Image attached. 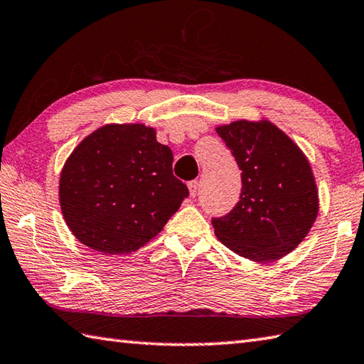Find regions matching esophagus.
Listing matches in <instances>:
<instances>
[{
  "label": "esophagus",
  "instance_id": "34e87169",
  "mask_svg": "<svg viewBox=\"0 0 364 364\" xmlns=\"http://www.w3.org/2000/svg\"><path fill=\"white\" fill-rule=\"evenodd\" d=\"M188 188H189V196L191 199H194V197L197 196V189H199V181H189L188 183Z\"/></svg>",
  "mask_w": 364,
  "mask_h": 364
}]
</instances>
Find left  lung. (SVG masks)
I'll use <instances>...</instances> for the list:
<instances>
[{
    "mask_svg": "<svg viewBox=\"0 0 364 364\" xmlns=\"http://www.w3.org/2000/svg\"><path fill=\"white\" fill-rule=\"evenodd\" d=\"M242 170L239 202L211 218L223 245L253 261H272L304 240L318 196L301 149L270 122L237 121L216 129Z\"/></svg>",
    "mask_w": 364,
    "mask_h": 364,
    "instance_id": "obj_1",
    "label": "left lung"
}]
</instances>
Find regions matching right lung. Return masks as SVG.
Here are the masks:
<instances>
[{
	"label": "right lung",
	"instance_id": "1",
	"mask_svg": "<svg viewBox=\"0 0 364 364\" xmlns=\"http://www.w3.org/2000/svg\"><path fill=\"white\" fill-rule=\"evenodd\" d=\"M171 149L141 124L105 125L73 151L60 176V207L76 239L105 255L136 251L189 196Z\"/></svg>",
	"mask_w": 364,
	"mask_h": 364
}]
</instances>
